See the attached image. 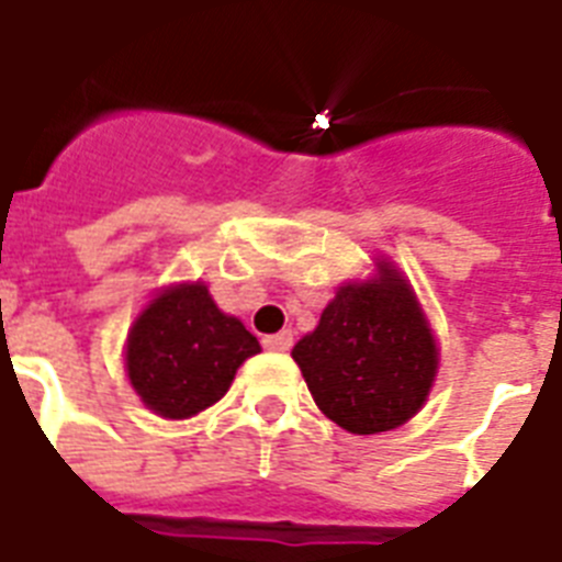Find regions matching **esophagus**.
Instances as JSON below:
<instances>
[{
	"mask_svg": "<svg viewBox=\"0 0 562 562\" xmlns=\"http://www.w3.org/2000/svg\"><path fill=\"white\" fill-rule=\"evenodd\" d=\"M291 344H294V338H291L289 329H285V333H277V335H265L262 338L265 350L285 352V350H291Z\"/></svg>",
	"mask_w": 562,
	"mask_h": 562,
	"instance_id": "obj_1",
	"label": "esophagus"
}]
</instances>
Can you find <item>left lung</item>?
Wrapping results in <instances>:
<instances>
[{"label":"left lung","mask_w":562,"mask_h":562,"mask_svg":"<svg viewBox=\"0 0 562 562\" xmlns=\"http://www.w3.org/2000/svg\"><path fill=\"white\" fill-rule=\"evenodd\" d=\"M373 280L347 282L315 333L291 350L317 408L352 435L408 423L437 375V344L417 294L391 262Z\"/></svg>","instance_id":"obj_1"}]
</instances>
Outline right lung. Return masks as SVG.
<instances>
[{
    "instance_id": "add662e5",
    "label": "right lung",
    "mask_w": 562,
    "mask_h": 562,
    "mask_svg": "<svg viewBox=\"0 0 562 562\" xmlns=\"http://www.w3.org/2000/svg\"><path fill=\"white\" fill-rule=\"evenodd\" d=\"M259 350L245 324L215 306L203 282H180L162 289L134 321L125 368L154 414L187 419L215 405Z\"/></svg>"
}]
</instances>
